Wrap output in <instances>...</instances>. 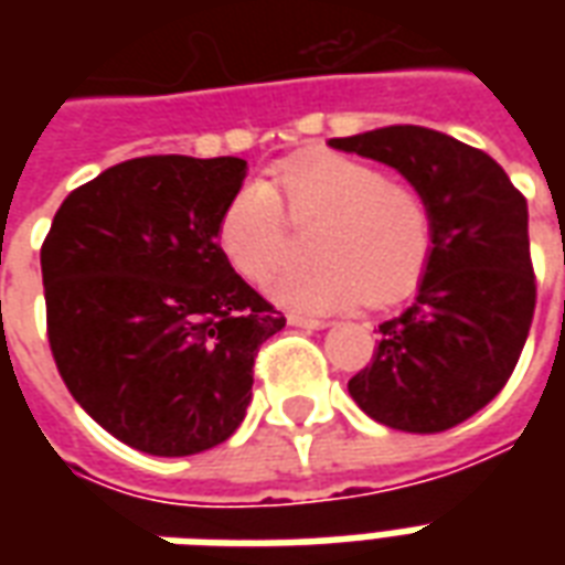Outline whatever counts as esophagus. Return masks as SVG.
<instances>
[{
	"label": "esophagus",
	"instance_id": "obj_1",
	"mask_svg": "<svg viewBox=\"0 0 565 565\" xmlns=\"http://www.w3.org/2000/svg\"><path fill=\"white\" fill-rule=\"evenodd\" d=\"M290 327H299V330H323L327 327V320L318 318H306V315H290Z\"/></svg>",
	"mask_w": 565,
	"mask_h": 565
}]
</instances>
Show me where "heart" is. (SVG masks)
<instances>
[{
  "instance_id": "1",
  "label": "heart",
  "mask_w": 565,
  "mask_h": 565,
  "mask_svg": "<svg viewBox=\"0 0 565 565\" xmlns=\"http://www.w3.org/2000/svg\"><path fill=\"white\" fill-rule=\"evenodd\" d=\"M287 216L318 221L308 235L318 259L284 269L269 287L296 311L327 315L363 299L399 302L433 254V209L415 184L356 157L308 150L278 162L271 184L250 181L226 202L217 245L242 278L263 284L278 269L290 242Z\"/></svg>"
}]
</instances>
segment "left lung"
<instances>
[{"label":"left lung","mask_w":565,"mask_h":565,"mask_svg":"<svg viewBox=\"0 0 565 565\" xmlns=\"http://www.w3.org/2000/svg\"><path fill=\"white\" fill-rule=\"evenodd\" d=\"M332 148L393 166L433 209V254L417 299L379 327L348 381L372 420L441 433L481 412L521 360L535 311L526 199L484 150L426 127H384Z\"/></svg>","instance_id":"obj_1"}]
</instances>
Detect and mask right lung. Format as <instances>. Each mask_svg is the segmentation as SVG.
<instances>
[{
  "label": "right lung",
  "mask_w": 565,
  "mask_h": 565,
  "mask_svg": "<svg viewBox=\"0 0 565 565\" xmlns=\"http://www.w3.org/2000/svg\"><path fill=\"white\" fill-rule=\"evenodd\" d=\"M238 157H136L72 190L42 245L47 342L75 403L153 457L245 420L254 356L284 315L235 275L217 223Z\"/></svg>",
  "instance_id": "add662e5"
}]
</instances>
